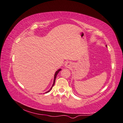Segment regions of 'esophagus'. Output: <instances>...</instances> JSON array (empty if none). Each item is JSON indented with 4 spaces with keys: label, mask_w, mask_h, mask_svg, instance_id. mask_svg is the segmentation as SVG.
<instances>
[{
    "label": "esophagus",
    "mask_w": 123,
    "mask_h": 123,
    "mask_svg": "<svg viewBox=\"0 0 123 123\" xmlns=\"http://www.w3.org/2000/svg\"><path fill=\"white\" fill-rule=\"evenodd\" d=\"M64 66H65V67L67 68H70L71 67V63L69 62H68L65 63Z\"/></svg>",
    "instance_id": "esophagus-1"
}]
</instances>
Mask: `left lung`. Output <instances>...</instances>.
<instances>
[{
    "instance_id": "obj_1",
    "label": "left lung",
    "mask_w": 123,
    "mask_h": 123,
    "mask_svg": "<svg viewBox=\"0 0 123 123\" xmlns=\"http://www.w3.org/2000/svg\"><path fill=\"white\" fill-rule=\"evenodd\" d=\"M106 47H107V45H106Z\"/></svg>"
}]
</instances>
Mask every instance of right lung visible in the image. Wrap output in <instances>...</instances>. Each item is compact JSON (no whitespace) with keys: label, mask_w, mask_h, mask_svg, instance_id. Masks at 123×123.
I'll return each mask as SVG.
<instances>
[{"label":"right lung","mask_w":123,"mask_h":123,"mask_svg":"<svg viewBox=\"0 0 123 123\" xmlns=\"http://www.w3.org/2000/svg\"><path fill=\"white\" fill-rule=\"evenodd\" d=\"M61 69H59V70H57V71L55 72V74H54V80H53V85H52V87H51V88L49 89V90H48V91H47V92H46L45 93H48V92H49V91H50L51 90H52V87H53L54 86V83H55V79H56V76H57V74H58V73L61 71Z\"/></svg>","instance_id":"right-lung-1"}]
</instances>
